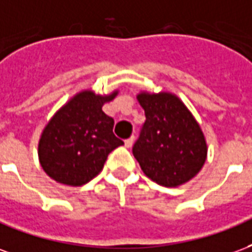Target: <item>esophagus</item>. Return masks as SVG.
Masks as SVG:
<instances>
[{"label":"esophagus","mask_w":252,"mask_h":252,"mask_svg":"<svg viewBox=\"0 0 252 252\" xmlns=\"http://www.w3.org/2000/svg\"><path fill=\"white\" fill-rule=\"evenodd\" d=\"M133 142H134V137H130V138H127L126 141H125V146H126V148H130V146L133 145Z\"/></svg>","instance_id":"1"}]
</instances>
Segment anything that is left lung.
<instances>
[{
	"instance_id": "1",
	"label": "left lung",
	"mask_w": 252,
	"mask_h": 252,
	"mask_svg": "<svg viewBox=\"0 0 252 252\" xmlns=\"http://www.w3.org/2000/svg\"><path fill=\"white\" fill-rule=\"evenodd\" d=\"M144 126L133 154L154 183L174 188L193 179L207 159V142L187 106L170 93L137 95Z\"/></svg>"
}]
</instances>
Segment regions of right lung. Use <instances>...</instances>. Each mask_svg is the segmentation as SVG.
<instances>
[{"label": "right lung", "mask_w": 252, "mask_h": 252, "mask_svg": "<svg viewBox=\"0 0 252 252\" xmlns=\"http://www.w3.org/2000/svg\"><path fill=\"white\" fill-rule=\"evenodd\" d=\"M117 94L102 96L86 90L51 118L38 142L40 164L51 179L71 187L87 184L103 169L108 154L124 145L113 133L114 119L102 110Z\"/></svg>", "instance_id": "add662e5"}]
</instances>
